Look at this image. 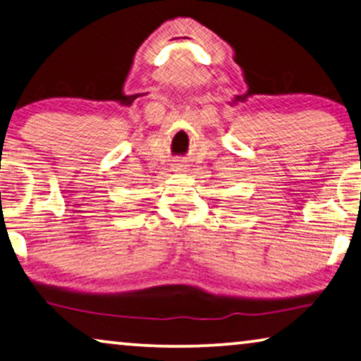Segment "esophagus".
I'll list each match as a JSON object with an SVG mask.
<instances>
[{"instance_id":"1","label":"esophagus","mask_w":361,"mask_h":361,"mask_svg":"<svg viewBox=\"0 0 361 361\" xmlns=\"http://www.w3.org/2000/svg\"><path fill=\"white\" fill-rule=\"evenodd\" d=\"M183 166H185V164H183L181 160H178V162L175 164V169H183Z\"/></svg>"}]
</instances>
